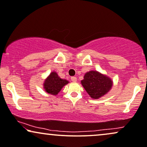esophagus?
I'll use <instances>...</instances> for the list:
<instances>
[{
  "mask_svg": "<svg viewBox=\"0 0 147 147\" xmlns=\"http://www.w3.org/2000/svg\"><path fill=\"white\" fill-rule=\"evenodd\" d=\"M71 80L72 82H76L77 78L75 77V76H72L71 78Z\"/></svg>",
  "mask_w": 147,
  "mask_h": 147,
  "instance_id": "esophagus-1",
  "label": "esophagus"
}]
</instances>
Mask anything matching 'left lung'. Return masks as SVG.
<instances>
[{
  "label": "left lung",
  "instance_id": "1",
  "mask_svg": "<svg viewBox=\"0 0 147 147\" xmlns=\"http://www.w3.org/2000/svg\"><path fill=\"white\" fill-rule=\"evenodd\" d=\"M81 83L88 95L93 99H98L106 95L112 86L111 79L95 71L87 72Z\"/></svg>",
  "mask_w": 147,
  "mask_h": 147
}]
</instances>
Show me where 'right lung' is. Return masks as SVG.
I'll return each mask as SVG.
<instances>
[{
    "label": "right lung",
    "mask_w": 147,
    "mask_h": 147,
    "mask_svg": "<svg viewBox=\"0 0 147 147\" xmlns=\"http://www.w3.org/2000/svg\"><path fill=\"white\" fill-rule=\"evenodd\" d=\"M68 83L66 80L61 79L56 72H52L45 80L43 87L47 93L51 95H57L65 84Z\"/></svg>",
    "instance_id": "1"
}]
</instances>
